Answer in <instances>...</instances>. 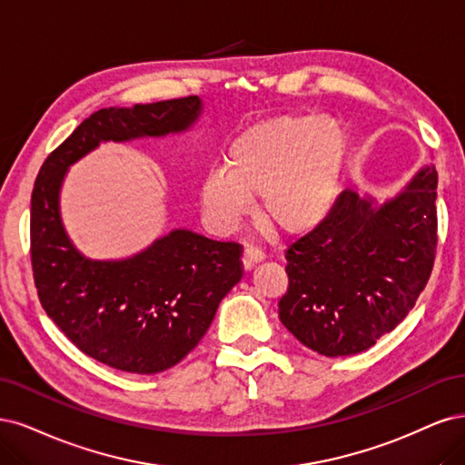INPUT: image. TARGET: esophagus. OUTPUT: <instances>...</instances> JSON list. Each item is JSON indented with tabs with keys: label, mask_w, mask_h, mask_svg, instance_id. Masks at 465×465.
Masks as SVG:
<instances>
[{
	"label": "esophagus",
	"mask_w": 465,
	"mask_h": 465,
	"mask_svg": "<svg viewBox=\"0 0 465 465\" xmlns=\"http://www.w3.org/2000/svg\"><path fill=\"white\" fill-rule=\"evenodd\" d=\"M262 259H264V252H262V251L254 249V247H247V249L243 251L242 262H243V268H245V271H251V268H252L254 264H259Z\"/></svg>",
	"instance_id": "34e87169"
}]
</instances>
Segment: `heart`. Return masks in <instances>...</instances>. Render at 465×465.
Returning <instances> with one entry per match:
<instances>
[{
    "instance_id": "1",
    "label": "heart",
    "mask_w": 465,
    "mask_h": 465,
    "mask_svg": "<svg viewBox=\"0 0 465 465\" xmlns=\"http://www.w3.org/2000/svg\"><path fill=\"white\" fill-rule=\"evenodd\" d=\"M348 158V134L334 117L283 114L247 127L208 170L201 206L218 232H230L259 197L257 218L274 235L299 237L332 213Z\"/></svg>"
}]
</instances>
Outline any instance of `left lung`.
I'll return each instance as SVG.
<instances>
[{
  "label": "left lung",
  "instance_id": "left-lung-1",
  "mask_svg": "<svg viewBox=\"0 0 465 465\" xmlns=\"http://www.w3.org/2000/svg\"><path fill=\"white\" fill-rule=\"evenodd\" d=\"M432 163L386 199L341 191L321 226L286 251L280 321L326 357L355 355L406 319L437 249Z\"/></svg>",
  "mask_w": 465,
  "mask_h": 465
}]
</instances>
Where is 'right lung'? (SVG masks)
<instances>
[{"instance_id": "right-lung-1", "label": "right lung", "mask_w": 465, "mask_h": 465, "mask_svg": "<svg viewBox=\"0 0 465 465\" xmlns=\"http://www.w3.org/2000/svg\"><path fill=\"white\" fill-rule=\"evenodd\" d=\"M199 96L104 108L42 163L31 203V257L42 307L83 353L114 369L154 374L197 346L216 309L242 280V247L175 228L124 259H91L62 218L65 175L102 143L191 131Z\"/></svg>"}]
</instances>
